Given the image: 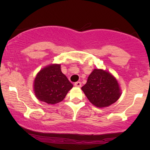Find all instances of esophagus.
Listing matches in <instances>:
<instances>
[{
  "instance_id": "esophagus-1",
  "label": "esophagus",
  "mask_w": 150,
  "mask_h": 150,
  "mask_svg": "<svg viewBox=\"0 0 150 150\" xmlns=\"http://www.w3.org/2000/svg\"><path fill=\"white\" fill-rule=\"evenodd\" d=\"M74 85H75V87H81L82 84H81L80 82H76L74 83Z\"/></svg>"
}]
</instances>
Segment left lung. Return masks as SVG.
Instances as JSON below:
<instances>
[{
    "mask_svg": "<svg viewBox=\"0 0 150 150\" xmlns=\"http://www.w3.org/2000/svg\"><path fill=\"white\" fill-rule=\"evenodd\" d=\"M82 89L89 101L99 108L113 104L121 94L116 78L108 72L99 69L93 70Z\"/></svg>",
    "mask_w": 150,
    "mask_h": 150,
    "instance_id": "1",
    "label": "left lung"
}]
</instances>
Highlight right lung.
Returning <instances> with one entry per match:
<instances>
[{
	"label": "right lung",
	"mask_w": 150,
	"mask_h": 150,
	"mask_svg": "<svg viewBox=\"0 0 150 150\" xmlns=\"http://www.w3.org/2000/svg\"><path fill=\"white\" fill-rule=\"evenodd\" d=\"M73 87L61 72V65L53 64L40 70L34 80V93L38 99L49 104L63 101Z\"/></svg>",
	"instance_id": "obj_1"
}]
</instances>
